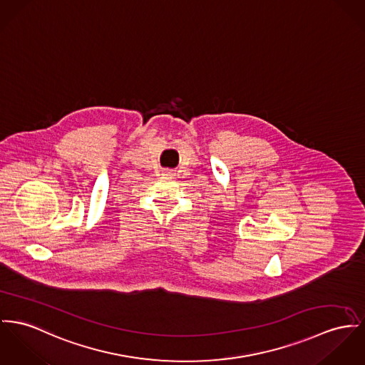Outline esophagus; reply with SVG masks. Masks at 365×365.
I'll return each mask as SVG.
<instances>
[{
    "instance_id": "1",
    "label": "esophagus",
    "mask_w": 365,
    "mask_h": 365,
    "mask_svg": "<svg viewBox=\"0 0 365 365\" xmlns=\"http://www.w3.org/2000/svg\"><path fill=\"white\" fill-rule=\"evenodd\" d=\"M163 175H164V176H173L175 172H173L172 169H164V170H163Z\"/></svg>"
}]
</instances>
